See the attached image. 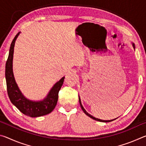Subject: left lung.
<instances>
[{"label": "left lung", "instance_id": "left-lung-1", "mask_svg": "<svg viewBox=\"0 0 146 146\" xmlns=\"http://www.w3.org/2000/svg\"><path fill=\"white\" fill-rule=\"evenodd\" d=\"M132 45H133V48H134V49H135V44L132 42ZM78 97H79V102H80V107H81V108H82V111H84V113L86 115H88V117H90V118H93V120H95L99 121V122H111V121L114 120H115V119H117V118H115V119H113V120H101V119H99V118H95V117H94L93 116H92V115H90V113H88L87 111H86V110H85L84 108V107H83L82 105V103H81V100H80V96H79V95H78Z\"/></svg>", "mask_w": 146, "mask_h": 146}]
</instances>
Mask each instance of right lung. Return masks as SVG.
Listing matches in <instances>:
<instances>
[{
  "instance_id": "obj_1",
  "label": "right lung",
  "mask_w": 146,
  "mask_h": 146,
  "mask_svg": "<svg viewBox=\"0 0 146 146\" xmlns=\"http://www.w3.org/2000/svg\"><path fill=\"white\" fill-rule=\"evenodd\" d=\"M21 33L19 32L15 36L11 44L8 60L6 64L5 76L6 80L7 91L11 103L19 109L23 114L31 117H38L50 113L55 108L58 101V92L62 86L65 76L59 80L49 91L44 99L41 100H31L27 98L21 91L14 77L13 71V58L15 43Z\"/></svg>"
}]
</instances>
